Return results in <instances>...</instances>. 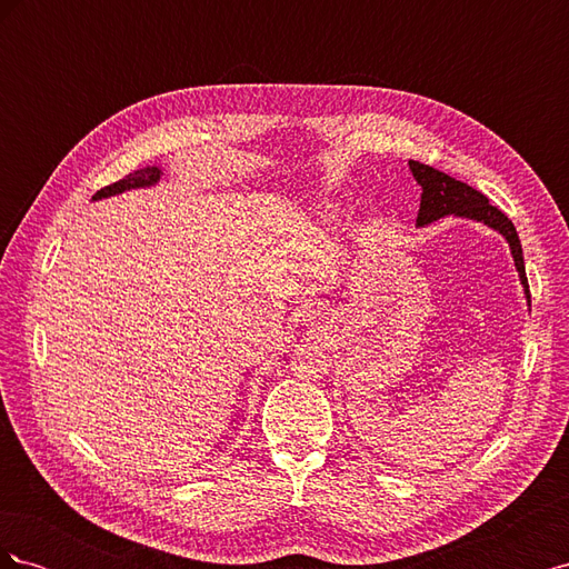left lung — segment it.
Masks as SVG:
<instances>
[{
	"label": "left lung",
	"instance_id": "left-lung-1",
	"mask_svg": "<svg viewBox=\"0 0 569 569\" xmlns=\"http://www.w3.org/2000/svg\"><path fill=\"white\" fill-rule=\"evenodd\" d=\"M412 178L418 180V184L422 187V197H420V211H418V228L429 226L439 218L446 216H458V218H470L477 222H485L487 228L501 232L506 237V242L510 244V253L515 268L520 272V282L525 287L527 295V306H531V297H529V282H527V272H525V258H522V244L518 230H515L512 220L498 211L496 206L489 203V199L477 192L475 187L465 184L451 176L441 173V170L425 166L420 161H408Z\"/></svg>",
	"mask_w": 569,
	"mask_h": 569
}]
</instances>
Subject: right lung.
<instances>
[{
    "label": "right lung",
    "instance_id": "obj_1",
    "mask_svg": "<svg viewBox=\"0 0 569 569\" xmlns=\"http://www.w3.org/2000/svg\"><path fill=\"white\" fill-rule=\"evenodd\" d=\"M161 180V168L157 166H147V168H140L134 170V173L126 176L123 180H118L104 189H99V192L92 197L94 201L97 199H107V197H116V194H123L128 192V189H140V187H151L157 184Z\"/></svg>",
    "mask_w": 569,
    "mask_h": 569
}]
</instances>
